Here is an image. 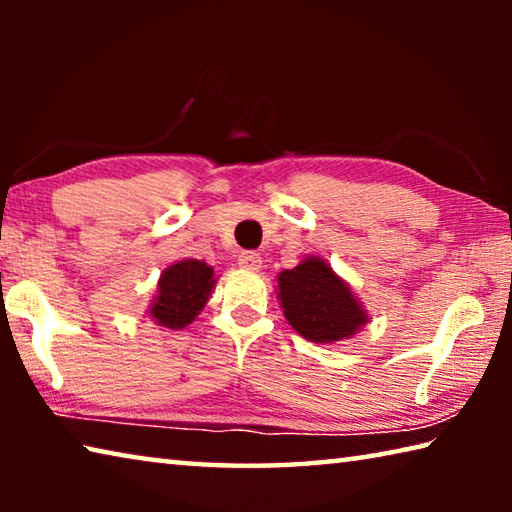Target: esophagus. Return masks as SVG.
<instances>
[{
  "mask_svg": "<svg viewBox=\"0 0 512 512\" xmlns=\"http://www.w3.org/2000/svg\"><path fill=\"white\" fill-rule=\"evenodd\" d=\"M237 262L241 268H246V271H259V268H262V257H259V253H253V250L241 253Z\"/></svg>",
  "mask_w": 512,
  "mask_h": 512,
  "instance_id": "esophagus-1",
  "label": "esophagus"
}]
</instances>
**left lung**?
<instances>
[{
    "mask_svg": "<svg viewBox=\"0 0 512 512\" xmlns=\"http://www.w3.org/2000/svg\"><path fill=\"white\" fill-rule=\"evenodd\" d=\"M275 296L287 323L311 343L354 339L368 325V309L352 291L350 282L318 255L277 275Z\"/></svg>",
    "mask_w": 512,
    "mask_h": 512,
    "instance_id": "1",
    "label": "left lung"
}]
</instances>
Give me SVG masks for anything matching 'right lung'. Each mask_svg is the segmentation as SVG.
Listing matches in <instances>:
<instances>
[{
  "label": "right lung",
  "instance_id": "1",
  "mask_svg": "<svg viewBox=\"0 0 512 512\" xmlns=\"http://www.w3.org/2000/svg\"><path fill=\"white\" fill-rule=\"evenodd\" d=\"M216 280L219 275L203 259L171 262L160 273L146 316L171 332L189 327L210 300Z\"/></svg>",
  "mask_w": 512,
  "mask_h": 512
}]
</instances>
